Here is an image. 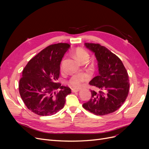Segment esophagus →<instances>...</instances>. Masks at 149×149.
<instances>
[{"label":"esophagus","mask_w":149,"mask_h":149,"mask_svg":"<svg viewBox=\"0 0 149 149\" xmlns=\"http://www.w3.org/2000/svg\"><path fill=\"white\" fill-rule=\"evenodd\" d=\"M71 91L73 93H76V92H78L79 91V89H76V88H72L71 89Z\"/></svg>","instance_id":"1"}]
</instances>
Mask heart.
Returning <instances> with one entry per match:
<instances>
[{"label":"heart","instance_id":"b5f03b06","mask_svg":"<svg viewBox=\"0 0 149 149\" xmlns=\"http://www.w3.org/2000/svg\"><path fill=\"white\" fill-rule=\"evenodd\" d=\"M75 58L81 63H86L89 58L88 52L82 48H77L74 52ZM88 79L86 76L83 74H74L69 81V84L74 88L80 87L81 84Z\"/></svg>","mask_w":149,"mask_h":149}]
</instances>
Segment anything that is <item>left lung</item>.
Instances as JSON below:
<instances>
[{
	"mask_svg": "<svg viewBox=\"0 0 149 149\" xmlns=\"http://www.w3.org/2000/svg\"><path fill=\"white\" fill-rule=\"evenodd\" d=\"M95 55L99 74L89 84L100 89L91 90V97L83 107L97 116L112 113L123 104L128 96L129 79L127 70L115 54L97 43H85Z\"/></svg>",
	"mask_w": 149,
	"mask_h": 149,
	"instance_id": "1",
	"label": "left lung"
}]
</instances>
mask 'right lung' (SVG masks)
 I'll return each mask as SVG.
<instances>
[{"label": "right lung", "instance_id": "1", "mask_svg": "<svg viewBox=\"0 0 149 149\" xmlns=\"http://www.w3.org/2000/svg\"><path fill=\"white\" fill-rule=\"evenodd\" d=\"M70 47L68 43L51 45L29 61L22 71L19 88L28 109L39 116H52L63 109L69 87L56 83L60 63ZM59 89V91L56 90Z\"/></svg>", "mask_w": 149, "mask_h": 149}]
</instances>
